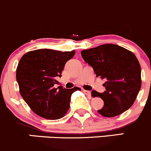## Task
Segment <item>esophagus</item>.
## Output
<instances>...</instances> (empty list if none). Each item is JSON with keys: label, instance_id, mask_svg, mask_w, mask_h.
Returning <instances> with one entry per match:
<instances>
[{"label": "esophagus", "instance_id": "1", "mask_svg": "<svg viewBox=\"0 0 151 151\" xmlns=\"http://www.w3.org/2000/svg\"><path fill=\"white\" fill-rule=\"evenodd\" d=\"M83 92H84V93L86 94V95H89V96H90V95H91L90 91H88V90H85V89H83Z\"/></svg>", "mask_w": 151, "mask_h": 151}]
</instances>
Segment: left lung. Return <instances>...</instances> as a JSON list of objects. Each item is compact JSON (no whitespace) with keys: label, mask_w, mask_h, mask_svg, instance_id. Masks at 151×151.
Here are the masks:
<instances>
[{"label":"left lung","mask_w":151,"mask_h":151,"mask_svg":"<svg viewBox=\"0 0 151 151\" xmlns=\"http://www.w3.org/2000/svg\"><path fill=\"white\" fill-rule=\"evenodd\" d=\"M83 60L92 67L96 77L106 79V91H92L99 97L104 106L98 112L112 117L128 110L135 101L142 84L141 68L135 55L121 46L105 44L81 52Z\"/></svg>","instance_id":"obj_1"}]
</instances>
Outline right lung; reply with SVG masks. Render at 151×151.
<instances>
[{"label": "right lung", "mask_w": 151, "mask_h": 151, "mask_svg": "<svg viewBox=\"0 0 151 151\" xmlns=\"http://www.w3.org/2000/svg\"><path fill=\"white\" fill-rule=\"evenodd\" d=\"M75 50L62 52L39 49L22 56L16 70L21 96L35 114L47 120L63 117L70 108V97L80 88H54L56 78L62 76L66 62Z\"/></svg>", "instance_id": "1"}]
</instances>
